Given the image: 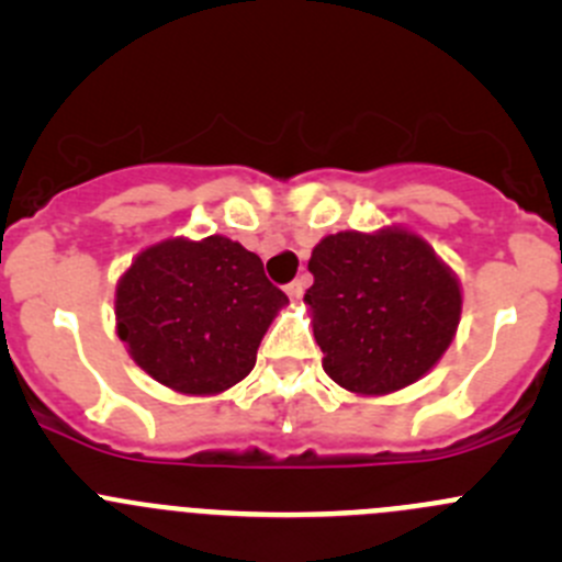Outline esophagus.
Instances as JSON below:
<instances>
[{"label":"esophagus","mask_w":562,"mask_h":562,"mask_svg":"<svg viewBox=\"0 0 562 562\" xmlns=\"http://www.w3.org/2000/svg\"><path fill=\"white\" fill-rule=\"evenodd\" d=\"M285 293H288V299H291V302H299V299H302V293H304V280H293L291 285L285 288Z\"/></svg>","instance_id":"1"}]
</instances>
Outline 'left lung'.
I'll list each match as a JSON object with an SVG mask.
<instances>
[{"instance_id": "obj_1", "label": "left lung", "mask_w": 562, "mask_h": 562, "mask_svg": "<svg viewBox=\"0 0 562 562\" xmlns=\"http://www.w3.org/2000/svg\"><path fill=\"white\" fill-rule=\"evenodd\" d=\"M304 293L323 370L356 396L422 381L454 342L462 285L432 245L405 225L339 231L317 241Z\"/></svg>"}]
</instances>
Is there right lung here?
I'll list each match as a JSON object with an SVG mask.
<instances>
[{"instance_id":"add662e5","label":"right lung","mask_w":562,"mask_h":562,"mask_svg":"<svg viewBox=\"0 0 562 562\" xmlns=\"http://www.w3.org/2000/svg\"><path fill=\"white\" fill-rule=\"evenodd\" d=\"M285 304L258 255L217 234L144 247L113 293L130 359L184 396H217L245 381Z\"/></svg>"}]
</instances>
